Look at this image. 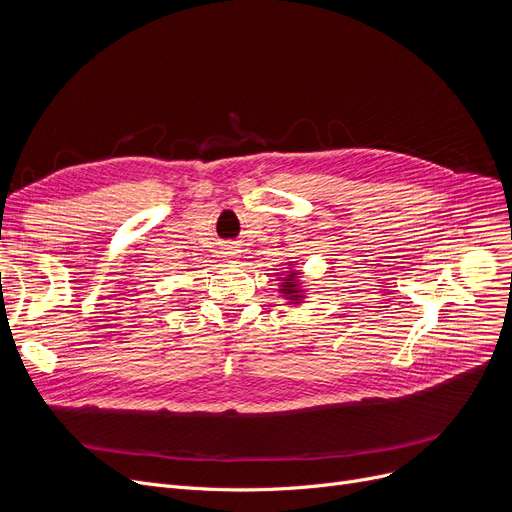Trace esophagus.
Listing matches in <instances>:
<instances>
[{
	"label": "esophagus",
	"mask_w": 512,
	"mask_h": 512,
	"mask_svg": "<svg viewBox=\"0 0 512 512\" xmlns=\"http://www.w3.org/2000/svg\"><path fill=\"white\" fill-rule=\"evenodd\" d=\"M228 253H230V251H228Z\"/></svg>",
	"instance_id": "obj_1"
}]
</instances>
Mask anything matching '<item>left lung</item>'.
I'll list each match as a JSON object with an SVG mask.
<instances>
[{"label": "left lung", "mask_w": 512, "mask_h": 512, "mask_svg": "<svg viewBox=\"0 0 512 512\" xmlns=\"http://www.w3.org/2000/svg\"><path fill=\"white\" fill-rule=\"evenodd\" d=\"M294 288H297V284H290L286 282V286H282V294H290V297H299V294H294Z\"/></svg>", "instance_id": "1"}]
</instances>
